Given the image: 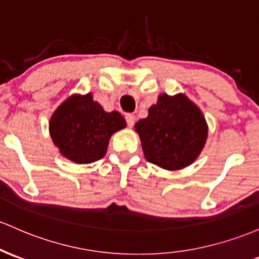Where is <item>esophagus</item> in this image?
<instances>
[{
	"label": "esophagus",
	"instance_id": "obj_1",
	"mask_svg": "<svg viewBox=\"0 0 259 259\" xmlns=\"http://www.w3.org/2000/svg\"><path fill=\"white\" fill-rule=\"evenodd\" d=\"M125 120H126L127 126L133 127V126H134V124H135V115L126 114V116H125Z\"/></svg>",
	"mask_w": 259,
	"mask_h": 259
}]
</instances>
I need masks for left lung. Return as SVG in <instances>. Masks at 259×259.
<instances>
[{
  "mask_svg": "<svg viewBox=\"0 0 259 259\" xmlns=\"http://www.w3.org/2000/svg\"><path fill=\"white\" fill-rule=\"evenodd\" d=\"M145 158L176 171L193 163L208 138V125L199 108L184 95L162 93L147 118L135 124Z\"/></svg>",
  "mask_w": 259,
  "mask_h": 259,
  "instance_id": "left-lung-1",
  "label": "left lung"
}]
</instances>
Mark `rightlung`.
Here are the masks:
<instances>
[{"mask_svg": "<svg viewBox=\"0 0 259 259\" xmlns=\"http://www.w3.org/2000/svg\"><path fill=\"white\" fill-rule=\"evenodd\" d=\"M126 126L118 112H104L91 93L71 96L54 112L49 130L64 157L75 163H92L107 152L110 136Z\"/></svg>", "mask_w": 259, "mask_h": 259, "instance_id": "1", "label": "right lung"}]
</instances>
